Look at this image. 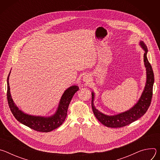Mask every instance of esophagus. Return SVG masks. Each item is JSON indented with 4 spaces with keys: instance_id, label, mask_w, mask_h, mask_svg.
I'll return each mask as SVG.
<instances>
[{
    "instance_id": "34e87169",
    "label": "esophagus",
    "mask_w": 160,
    "mask_h": 160,
    "mask_svg": "<svg viewBox=\"0 0 160 160\" xmlns=\"http://www.w3.org/2000/svg\"><path fill=\"white\" fill-rule=\"evenodd\" d=\"M91 80H92V78H91V77L90 75H85L83 77V81L85 83H88L91 81Z\"/></svg>"
}]
</instances>
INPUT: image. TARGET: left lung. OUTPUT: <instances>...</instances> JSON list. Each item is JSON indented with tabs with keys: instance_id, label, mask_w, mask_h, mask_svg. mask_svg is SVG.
Listing matches in <instances>:
<instances>
[{
	"instance_id": "obj_1",
	"label": "left lung",
	"mask_w": 160,
	"mask_h": 160,
	"mask_svg": "<svg viewBox=\"0 0 160 160\" xmlns=\"http://www.w3.org/2000/svg\"><path fill=\"white\" fill-rule=\"evenodd\" d=\"M140 46L144 51V62L146 70V82L143 92L138 101L130 109L115 115H108L99 111L94 106L95 93L92 92V108L96 118L104 125L111 128H120L128 125L142 117L148 109L152 96L154 82L152 68L148 58V48L143 41L140 40Z\"/></svg>"
}]
</instances>
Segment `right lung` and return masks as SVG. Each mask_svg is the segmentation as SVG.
I'll use <instances>...</instances> for the list:
<instances>
[{"instance_id":"1","label":"right lung","mask_w":160,"mask_h":160,"mask_svg":"<svg viewBox=\"0 0 160 160\" xmlns=\"http://www.w3.org/2000/svg\"><path fill=\"white\" fill-rule=\"evenodd\" d=\"M10 73L11 71L7 80L8 101L12 113L18 122L32 129L41 132H51L62 124L67 116L68 108L71 100L75 92H77V91L79 89V87L77 85H72L65 90L54 115L50 117L31 115L19 109L14 102L11 97L9 83Z\"/></svg>"}]
</instances>
